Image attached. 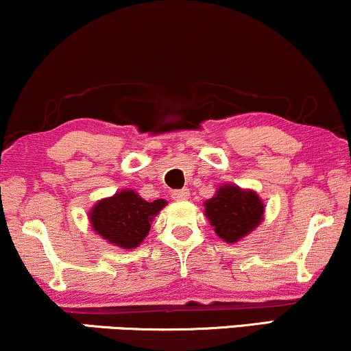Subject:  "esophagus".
<instances>
[{"instance_id": "1", "label": "esophagus", "mask_w": 351, "mask_h": 351, "mask_svg": "<svg viewBox=\"0 0 351 351\" xmlns=\"http://www.w3.org/2000/svg\"><path fill=\"white\" fill-rule=\"evenodd\" d=\"M189 189H180V191H174L172 192V199L180 202V200H187L189 199Z\"/></svg>"}]
</instances>
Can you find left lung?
<instances>
[{"label":"left lung","instance_id":"8db88e82","mask_svg":"<svg viewBox=\"0 0 351 351\" xmlns=\"http://www.w3.org/2000/svg\"><path fill=\"white\" fill-rule=\"evenodd\" d=\"M265 205L253 191L237 185H223L217 195L205 202V213L217 234L226 243H234L256 228L263 220Z\"/></svg>","mask_w":351,"mask_h":351}]
</instances>
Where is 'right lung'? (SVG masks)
<instances>
[{"instance_id": "1", "label": "right lung", "mask_w": 351, "mask_h": 351, "mask_svg": "<svg viewBox=\"0 0 351 351\" xmlns=\"http://www.w3.org/2000/svg\"><path fill=\"white\" fill-rule=\"evenodd\" d=\"M164 205L162 199L146 202L133 191H123L98 202L90 212V223L105 240L131 250L149 233L152 218Z\"/></svg>"}]
</instances>
